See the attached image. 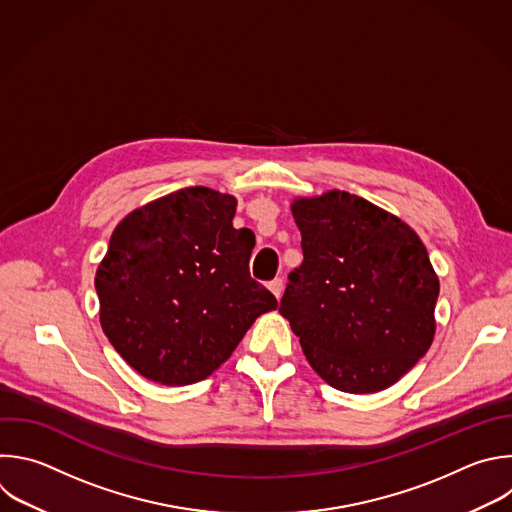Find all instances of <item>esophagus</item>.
Returning <instances> with one entry per match:
<instances>
[{"label":"esophagus","mask_w":512,"mask_h":512,"mask_svg":"<svg viewBox=\"0 0 512 512\" xmlns=\"http://www.w3.org/2000/svg\"><path fill=\"white\" fill-rule=\"evenodd\" d=\"M269 289H271V293L279 299L281 293H283V279H281V277H275L273 281H269Z\"/></svg>","instance_id":"34e87169"}]
</instances>
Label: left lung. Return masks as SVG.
I'll use <instances>...</instances> for the list:
<instances>
[{
  "instance_id": "obj_1",
  "label": "left lung",
  "mask_w": 512,
  "mask_h": 512,
  "mask_svg": "<svg viewBox=\"0 0 512 512\" xmlns=\"http://www.w3.org/2000/svg\"><path fill=\"white\" fill-rule=\"evenodd\" d=\"M291 211L303 263L289 273L279 313L331 388L386 390L434 337L440 285L426 247L398 217L346 191L299 199Z\"/></svg>"
}]
</instances>
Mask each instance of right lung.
Here are the masks:
<instances>
[{
	"mask_svg": "<svg viewBox=\"0 0 512 512\" xmlns=\"http://www.w3.org/2000/svg\"><path fill=\"white\" fill-rule=\"evenodd\" d=\"M237 201L207 187L156 199L120 221L96 271L100 323L146 380L187 386L211 376L275 295L249 273L251 229Z\"/></svg>",
	"mask_w": 512,
	"mask_h": 512,
	"instance_id": "obj_1",
	"label": "right lung"
}]
</instances>
